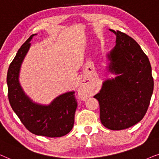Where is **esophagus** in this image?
Instances as JSON below:
<instances>
[{
    "mask_svg": "<svg viewBox=\"0 0 159 159\" xmlns=\"http://www.w3.org/2000/svg\"><path fill=\"white\" fill-rule=\"evenodd\" d=\"M79 94H81V96H83V97L87 96V91H86V89L84 85L80 86Z\"/></svg>",
    "mask_w": 159,
    "mask_h": 159,
    "instance_id": "obj_1",
    "label": "esophagus"
}]
</instances>
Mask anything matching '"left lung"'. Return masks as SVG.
I'll use <instances>...</instances> for the list:
<instances>
[{"label": "left lung", "mask_w": 159, "mask_h": 159, "mask_svg": "<svg viewBox=\"0 0 159 159\" xmlns=\"http://www.w3.org/2000/svg\"><path fill=\"white\" fill-rule=\"evenodd\" d=\"M116 36V46L106 54L107 70L116 78L103 81L94 97L99 102L100 120L111 130H122L143 119L153 91L148 58L132 38L109 29Z\"/></svg>", "instance_id": "left-lung-1"}]
</instances>
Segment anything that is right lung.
Wrapping results in <instances>:
<instances>
[{"label": "right lung", "mask_w": 159, "mask_h": 159, "mask_svg": "<svg viewBox=\"0 0 159 159\" xmlns=\"http://www.w3.org/2000/svg\"><path fill=\"white\" fill-rule=\"evenodd\" d=\"M36 35H32L23 43L8 67L6 80L8 100L14 113L31 133L48 137H62L73 127L78 105L75 92L64 93L49 105H42L25 94L19 81L21 65L31 46L30 42Z\"/></svg>", "instance_id": "obj_1"}]
</instances>
